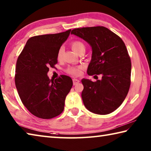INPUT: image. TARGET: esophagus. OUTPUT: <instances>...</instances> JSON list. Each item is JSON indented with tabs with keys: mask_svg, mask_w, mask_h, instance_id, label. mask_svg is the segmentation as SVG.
Instances as JSON below:
<instances>
[{
	"mask_svg": "<svg viewBox=\"0 0 151 151\" xmlns=\"http://www.w3.org/2000/svg\"><path fill=\"white\" fill-rule=\"evenodd\" d=\"M73 85H76V84H78V83H79V81L78 79H76V78H73Z\"/></svg>",
	"mask_w": 151,
	"mask_h": 151,
	"instance_id": "esophagus-1",
	"label": "esophagus"
}]
</instances>
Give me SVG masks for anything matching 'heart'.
<instances>
[{
    "mask_svg": "<svg viewBox=\"0 0 151 151\" xmlns=\"http://www.w3.org/2000/svg\"><path fill=\"white\" fill-rule=\"evenodd\" d=\"M71 47H72L73 49L76 52H79L82 50H85V45L83 42L81 40H74L71 42ZM64 54V48L60 47L58 48L57 51V58L58 60H62ZM81 67H78V66H69L66 68V73L72 75L73 76H78L81 74Z\"/></svg>",
    "mask_w": 151,
    "mask_h": 151,
    "instance_id": "b5f03b06",
    "label": "heart"
}]
</instances>
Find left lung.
Masks as SVG:
<instances>
[{"mask_svg": "<svg viewBox=\"0 0 151 151\" xmlns=\"http://www.w3.org/2000/svg\"><path fill=\"white\" fill-rule=\"evenodd\" d=\"M86 40L93 50L87 73L101 75V80L93 82L82 79L83 103L89 111L99 114L111 113L121 105L131 85V62L121 37L102 26L72 30Z\"/></svg>", "mask_w": 151, "mask_h": 151, "instance_id": "1", "label": "left lung"}]
</instances>
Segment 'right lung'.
I'll list each match as a JSON object with an SVG mask.
<instances>
[{
	"label": "right lung",
	"mask_w": 151,
	"mask_h": 151,
	"mask_svg": "<svg viewBox=\"0 0 151 151\" xmlns=\"http://www.w3.org/2000/svg\"><path fill=\"white\" fill-rule=\"evenodd\" d=\"M70 30L30 38L18 57L15 85L22 104L38 118L49 119L62 113L73 86L69 76L50 80L47 76L49 68L57 63V51Z\"/></svg>",
	"instance_id": "add662e5"
}]
</instances>
